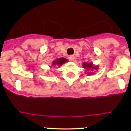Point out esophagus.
<instances>
[{
    "instance_id": "1",
    "label": "esophagus",
    "mask_w": 131,
    "mask_h": 131,
    "mask_svg": "<svg viewBox=\"0 0 131 131\" xmlns=\"http://www.w3.org/2000/svg\"><path fill=\"white\" fill-rule=\"evenodd\" d=\"M69 59H70L71 61H73V59H74V56H69Z\"/></svg>"
}]
</instances>
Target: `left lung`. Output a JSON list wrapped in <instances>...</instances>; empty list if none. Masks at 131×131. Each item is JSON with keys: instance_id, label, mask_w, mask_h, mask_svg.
Wrapping results in <instances>:
<instances>
[{"instance_id": "left-lung-1", "label": "left lung", "mask_w": 131, "mask_h": 131, "mask_svg": "<svg viewBox=\"0 0 131 131\" xmlns=\"http://www.w3.org/2000/svg\"><path fill=\"white\" fill-rule=\"evenodd\" d=\"M83 67H84V68H88V69H95V70H97V67H92V63H90V64H88V63H84V64H83ZM89 74H90V75H91L92 74V73L91 72H90Z\"/></svg>"}]
</instances>
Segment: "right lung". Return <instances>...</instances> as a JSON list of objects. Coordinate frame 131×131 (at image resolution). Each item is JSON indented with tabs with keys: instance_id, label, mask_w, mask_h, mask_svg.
Wrapping results in <instances>:
<instances>
[{
	"instance_id": "1",
	"label": "right lung",
	"mask_w": 131,
	"mask_h": 131,
	"mask_svg": "<svg viewBox=\"0 0 131 131\" xmlns=\"http://www.w3.org/2000/svg\"><path fill=\"white\" fill-rule=\"evenodd\" d=\"M67 61V59H65V58H60L59 59H57L56 61H54L52 64L53 65H59L61 66V64H63V63H65V62Z\"/></svg>"
}]
</instances>
